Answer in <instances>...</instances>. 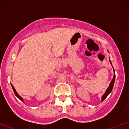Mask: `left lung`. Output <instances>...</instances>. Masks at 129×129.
<instances>
[{
	"instance_id": "obj_1",
	"label": "left lung",
	"mask_w": 129,
	"mask_h": 129,
	"mask_svg": "<svg viewBox=\"0 0 129 129\" xmlns=\"http://www.w3.org/2000/svg\"><path fill=\"white\" fill-rule=\"evenodd\" d=\"M109 60H110L111 64H112V62H111V60L110 59H109ZM113 72H114V76H113V79H112V81H111L110 83V85H109V87L107 88V89L106 90V92H105L104 94H103V96H102V98H101V101L103 102L104 100H105V99L107 97V96L109 95V94L111 93V91H112V89H113V85H114V82H115V70L113 69Z\"/></svg>"
}]
</instances>
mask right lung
<instances>
[{"label": "right lung", "mask_w": 129, "mask_h": 129, "mask_svg": "<svg viewBox=\"0 0 129 129\" xmlns=\"http://www.w3.org/2000/svg\"><path fill=\"white\" fill-rule=\"evenodd\" d=\"M11 86H12V88H13V91H14V93H15V94H16V96H17V98H18L19 99V100H21L22 102H23V98H22L20 96V95H19V94L18 93H17V91H16V90H15V88H14V87H13V85H12V84H11Z\"/></svg>", "instance_id": "obj_1"}]
</instances>
